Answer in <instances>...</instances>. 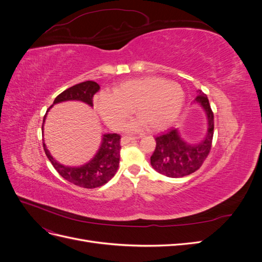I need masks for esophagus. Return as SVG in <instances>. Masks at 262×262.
Segmentation results:
<instances>
[{"instance_id": "34e87169", "label": "esophagus", "mask_w": 262, "mask_h": 262, "mask_svg": "<svg viewBox=\"0 0 262 262\" xmlns=\"http://www.w3.org/2000/svg\"><path fill=\"white\" fill-rule=\"evenodd\" d=\"M138 138L137 137H130V136H124V137H122V139H121V144L122 145H125V144H128V143H130V142H133V141H136Z\"/></svg>"}]
</instances>
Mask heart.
Segmentation results:
<instances>
[{
	"instance_id": "obj_1",
	"label": "heart",
	"mask_w": 262,
	"mask_h": 262,
	"mask_svg": "<svg viewBox=\"0 0 262 262\" xmlns=\"http://www.w3.org/2000/svg\"><path fill=\"white\" fill-rule=\"evenodd\" d=\"M185 104V93L173 81L162 77H142L125 81L116 86L110 95H100L96 108L100 117L112 128H120L134 110L150 130H163L178 118Z\"/></svg>"
}]
</instances>
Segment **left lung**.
I'll return each mask as SVG.
<instances>
[{
	"label": "left lung",
	"mask_w": 262,
	"mask_h": 262,
	"mask_svg": "<svg viewBox=\"0 0 262 262\" xmlns=\"http://www.w3.org/2000/svg\"><path fill=\"white\" fill-rule=\"evenodd\" d=\"M195 101L203 107L208 117V132L200 143L189 144L182 140L177 129H168L155 137L156 147L150 156L153 168L170 178L184 177L199 169L208 157L213 141L214 116L207 95L199 91Z\"/></svg>",
	"instance_id": "8db88e82"
}]
</instances>
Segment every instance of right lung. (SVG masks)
<instances>
[{
    "mask_svg": "<svg viewBox=\"0 0 262 262\" xmlns=\"http://www.w3.org/2000/svg\"><path fill=\"white\" fill-rule=\"evenodd\" d=\"M99 89L100 87L96 82H82L70 87V89L58 95L53 101V105L67 100H81L87 105L93 106V97L99 91ZM52 106H50V108ZM120 139L121 137L117 133L104 134L97 154L95 155L92 161L83 166H80V167H69V166L58 163L50 155L45 143L43 149L47 157L49 158V161L53 165L55 170L59 172L60 176L75 186L93 189L107 184L117 172L119 161H120Z\"/></svg>",
    "mask_w": 262,
    "mask_h": 262,
    "instance_id": "1",
    "label": "right lung"
}]
</instances>
